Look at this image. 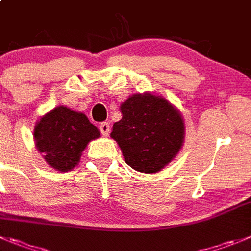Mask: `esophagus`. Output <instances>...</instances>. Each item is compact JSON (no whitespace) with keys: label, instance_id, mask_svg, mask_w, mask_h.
I'll list each match as a JSON object with an SVG mask.
<instances>
[{"label":"esophagus","instance_id":"esophagus-1","mask_svg":"<svg viewBox=\"0 0 251 251\" xmlns=\"http://www.w3.org/2000/svg\"><path fill=\"white\" fill-rule=\"evenodd\" d=\"M100 130H101L102 135L107 137V135L109 134V130H111V127H109V124L107 123V122H102V123L100 124Z\"/></svg>","mask_w":251,"mask_h":251}]
</instances>
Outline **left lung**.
Returning a JSON list of instances; mask_svg holds the SVG:
<instances>
[{
    "label": "left lung",
    "mask_w": 251,
    "mask_h": 251,
    "mask_svg": "<svg viewBox=\"0 0 251 251\" xmlns=\"http://www.w3.org/2000/svg\"><path fill=\"white\" fill-rule=\"evenodd\" d=\"M121 112L122 119L113 124L111 137L130 168L155 174L178 154L185 124L168 100L149 92L134 94L121 104Z\"/></svg>",
    "instance_id": "1"
}]
</instances>
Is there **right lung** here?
Returning a JSON list of instances; mask_svg holds the SVG:
<instances>
[{
	"label": "right lung",
	"mask_w": 251,
	"mask_h": 251,
	"mask_svg": "<svg viewBox=\"0 0 251 251\" xmlns=\"http://www.w3.org/2000/svg\"><path fill=\"white\" fill-rule=\"evenodd\" d=\"M33 135L45 161L64 173L77 165L88 143L101 134L85 114L59 106L35 123Z\"/></svg>",
	"instance_id": "1"
}]
</instances>
